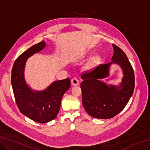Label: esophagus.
Returning a JSON list of instances; mask_svg holds the SVG:
<instances>
[{
	"mask_svg": "<svg viewBox=\"0 0 150 150\" xmlns=\"http://www.w3.org/2000/svg\"><path fill=\"white\" fill-rule=\"evenodd\" d=\"M71 84L73 86H75V85H78L79 84V81L76 78H73L71 79Z\"/></svg>",
	"mask_w": 150,
	"mask_h": 150,
	"instance_id": "obj_1",
	"label": "esophagus"
}]
</instances>
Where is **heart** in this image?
I'll return each mask as SVG.
<instances>
[{
	"label": "heart",
	"mask_w": 150,
	"mask_h": 150,
	"mask_svg": "<svg viewBox=\"0 0 150 150\" xmlns=\"http://www.w3.org/2000/svg\"><path fill=\"white\" fill-rule=\"evenodd\" d=\"M98 59V56H95V57H94L92 58V59H91V61H92V62H96V61Z\"/></svg>",
	"instance_id": "obj_1"
}]
</instances>
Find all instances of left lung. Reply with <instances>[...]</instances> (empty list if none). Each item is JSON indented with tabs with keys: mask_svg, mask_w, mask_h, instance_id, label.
<instances>
[{
	"mask_svg": "<svg viewBox=\"0 0 150 150\" xmlns=\"http://www.w3.org/2000/svg\"><path fill=\"white\" fill-rule=\"evenodd\" d=\"M112 62L100 65L81 76L82 103L93 118L109 119L123 110L132 95L135 79L132 67L122 50L112 44ZM118 65L123 77L118 85L106 83L102 80L110 76L111 66Z\"/></svg>",
	"mask_w": 150,
	"mask_h": 150,
	"instance_id": "1",
	"label": "left lung"
}]
</instances>
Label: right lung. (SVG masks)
Masks as SVG:
<instances>
[{"instance_id": "add662e5", "label": "right lung", "mask_w": 150, "mask_h": 150, "mask_svg": "<svg viewBox=\"0 0 150 150\" xmlns=\"http://www.w3.org/2000/svg\"><path fill=\"white\" fill-rule=\"evenodd\" d=\"M46 47L43 40L25 51L17 58L12 69L11 83L15 100L22 115L39 123H46L56 117L63 95L71 87L70 79L55 81L42 91L34 90L24 76L28 59Z\"/></svg>"}]
</instances>
